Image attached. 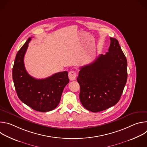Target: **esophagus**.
<instances>
[{
    "instance_id": "esophagus-1",
    "label": "esophagus",
    "mask_w": 147,
    "mask_h": 147,
    "mask_svg": "<svg viewBox=\"0 0 147 147\" xmlns=\"http://www.w3.org/2000/svg\"><path fill=\"white\" fill-rule=\"evenodd\" d=\"M69 78L70 80H74L77 77V73L75 71H71L69 73Z\"/></svg>"
}]
</instances>
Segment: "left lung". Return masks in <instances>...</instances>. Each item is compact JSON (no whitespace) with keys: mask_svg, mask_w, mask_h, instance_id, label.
Listing matches in <instances>:
<instances>
[{"mask_svg":"<svg viewBox=\"0 0 147 147\" xmlns=\"http://www.w3.org/2000/svg\"><path fill=\"white\" fill-rule=\"evenodd\" d=\"M105 55L81 67L77 80L82 106L92 112L106 110L119 102L127 79L126 57L118 40L110 38Z\"/></svg>","mask_w":147,"mask_h":147,"instance_id":"obj_1","label":"left lung"}]
</instances>
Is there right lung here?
I'll list each match as a JSON object with an SVG mask.
<instances>
[{"instance_id": "1", "label": "right lung", "mask_w": 147, "mask_h": 147, "mask_svg": "<svg viewBox=\"0 0 147 147\" xmlns=\"http://www.w3.org/2000/svg\"><path fill=\"white\" fill-rule=\"evenodd\" d=\"M31 38L18 51L13 67V80L19 99L32 109L46 112L59 105L65 86L69 82L68 72L62 71L44 79H36L26 71L24 57Z\"/></svg>"}]
</instances>
